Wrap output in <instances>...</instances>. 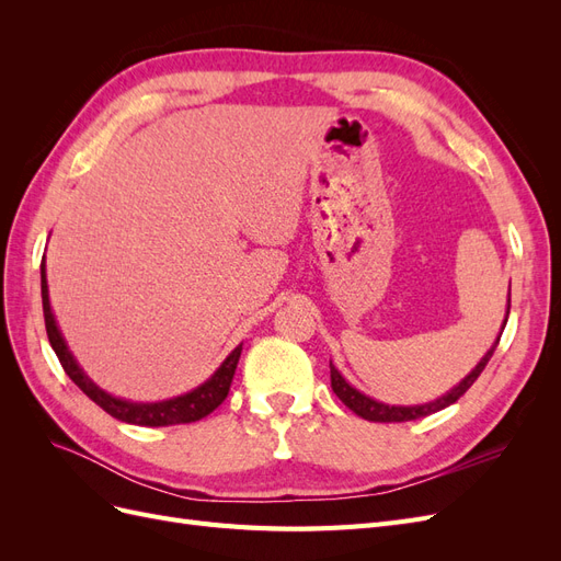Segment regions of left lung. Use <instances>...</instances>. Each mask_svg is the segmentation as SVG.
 <instances>
[{
    "label": "left lung",
    "instance_id": "obj_1",
    "mask_svg": "<svg viewBox=\"0 0 561 561\" xmlns=\"http://www.w3.org/2000/svg\"><path fill=\"white\" fill-rule=\"evenodd\" d=\"M507 313H511V299H507V311H505V320H503V328L507 322ZM503 328H501V334H503ZM501 334L496 336V342L491 344V348L482 355V360L474 365L470 369V375L463 377L461 381H458L451 390H447L445 396H439L431 402H423V404H386V402H379L375 398H369L365 393H360L358 388H353L344 377L342 371H339L332 360H330V379H332V390L336 393V398L342 400L351 412H355L358 416L367 419V421H377V423H400V421H414V419H421V416H428V414H435L439 410H445V407L454 404L458 398H461L466 390L478 381V377L482 375V369L486 367V363L491 360V355H494L496 346H499V339Z\"/></svg>",
    "mask_w": 561,
    "mask_h": 561
}]
</instances>
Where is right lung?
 Wrapping results in <instances>:
<instances>
[{
	"instance_id": "right-lung-1",
	"label": "right lung",
	"mask_w": 561,
	"mask_h": 561,
	"mask_svg": "<svg viewBox=\"0 0 561 561\" xmlns=\"http://www.w3.org/2000/svg\"><path fill=\"white\" fill-rule=\"evenodd\" d=\"M42 304H44L48 342H50V346H54L62 369L67 371V377H70L83 390V393H87L95 404L103 407V410L107 414H112L114 419L133 423V426H147V428L178 426V423H192V421L208 416L213 410H217V407L225 402L236 365H239V358H241L243 344H239L227 355L225 363L215 369V375L208 381H203L201 386L190 390V393L171 398V400H161V402H133V400H124V398H116V396L107 393V390L100 388L77 363V358L72 355L70 346H67L65 336L58 328L54 309H50L44 260H42Z\"/></svg>"
}]
</instances>
